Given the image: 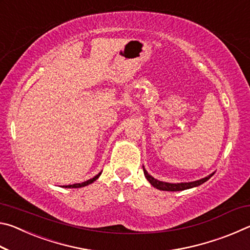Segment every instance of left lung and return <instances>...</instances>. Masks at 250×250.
<instances>
[{
    "mask_svg": "<svg viewBox=\"0 0 250 250\" xmlns=\"http://www.w3.org/2000/svg\"><path fill=\"white\" fill-rule=\"evenodd\" d=\"M143 172H145V175L146 177V180L150 182V184L153 186V188H156L158 189H161V191H170V192H177V191H184V189H188L192 188H196V186H200L201 184L205 183L207 180H209L211 176L214 175V173H211L208 176L203 177L201 180L197 181H193V182H183V183H167V182H162L154 179L153 176L150 175L147 171L143 167Z\"/></svg>",
    "mask_w": 250,
    "mask_h": 250,
    "instance_id": "left-lung-1",
    "label": "left lung"
}]
</instances>
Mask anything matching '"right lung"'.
<instances>
[{
    "label": "right lung",
    "mask_w": 250,
    "mask_h": 250,
    "mask_svg": "<svg viewBox=\"0 0 250 250\" xmlns=\"http://www.w3.org/2000/svg\"><path fill=\"white\" fill-rule=\"evenodd\" d=\"M101 175V172L100 173H98V174H97L96 176H94L92 177V179H90V180H88V181H84V182H83V183H77V184H71V185H64L62 186V188H83V186H87V185H89V184H91V183H94V182L98 179V177Z\"/></svg>",
    "instance_id": "right-lung-1"
}]
</instances>
